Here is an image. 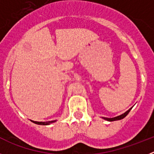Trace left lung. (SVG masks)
<instances>
[{"instance_id":"obj_1","label":"left lung","mask_w":154,"mask_h":154,"mask_svg":"<svg viewBox=\"0 0 154 154\" xmlns=\"http://www.w3.org/2000/svg\"><path fill=\"white\" fill-rule=\"evenodd\" d=\"M131 109H132V108H130V109L127 110V111H126V112H124V113L122 114V115L118 116H116V117H113V118H106V117H103V119H106V120H107V121H110V122H111V121L119 120V119H123V118H124V117H126V116H127V114L129 113V112H130V110H131Z\"/></svg>"}]
</instances>
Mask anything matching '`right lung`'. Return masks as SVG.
<instances>
[{
    "instance_id": "1",
    "label": "right lung",
    "mask_w": 154,
    "mask_h": 154,
    "mask_svg": "<svg viewBox=\"0 0 154 154\" xmlns=\"http://www.w3.org/2000/svg\"><path fill=\"white\" fill-rule=\"evenodd\" d=\"M31 122H33L34 123H35V124H38V125H49L51 124V123L55 122L56 120L49 121V122H37V121H33V120H31Z\"/></svg>"
}]
</instances>
